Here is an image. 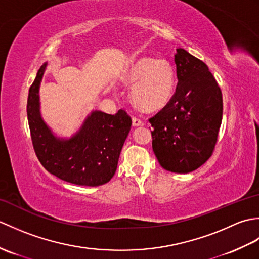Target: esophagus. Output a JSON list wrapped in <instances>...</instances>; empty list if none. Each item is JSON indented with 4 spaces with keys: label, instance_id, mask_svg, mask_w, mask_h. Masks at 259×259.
I'll use <instances>...</instances> for the list:
<instances>
[{
    "label": "esophagus",
    "instance_id": "esophagus-1",
    "mask_svg": "<svg viewBox=\"0 0 259 259\" xmlns=\"http://www.w3.org/2000/svg\"><path fill=\"white\" fill-rule=\"evenodd\" d=\"M133 124H134V126H139V125L144 124V122H142V121H141L139 118L134 117V118H133Z\"/></svg>",
    "mask_w": 259,
    "mask_h": 259
}]
</instances>
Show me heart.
<instances>
[{
	"instance_id": "obj_1",
	"label": "heart",
	"mask_w": 259,
	"mask_h": 259,
	"mask_svg": "<svg viewBox=\"0 0 259 259\" xmlns=\"http://www.w3.org/2000/svg\"><path fill=\"white\" fill-rule=\"evenodd\" d=\"M133 88V100L139 108L155 111L162 108L172 97L176 83L175 71L166 60L141 58L125 74Z\"/></svg>"
}]
</instances>
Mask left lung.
<instances>
[{
	"label": "left lung",
	"mask_w": 259,
	"mask_h": 259,
	"mask_svg": "<svg viewBox=\"0 0 259 259\" xmlns=\"http://www.w3.org/2000/svg\"><path fill=\"white\" fill-rule=\"evenodd\" d=\"M174 96L149 119L152 149L161 167L187 174L211 157L223 119V95L207 64L184 49L175 54Z\"/></svg>",
	"instance_id": "1"
}]
</instances>
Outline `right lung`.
<instances>
[{"instance_id": "right-lung-1", "label": "right lung", "mask_w": 259, "mask_h": 259, "mask_svg": "<svg viewBox=\"0 0 259 259\" xmlns=\"http://www.w3.org/2000/svg\"><path fill=\"white\" fill-rule=\"evenodd\" d=\"M47 67L38 69L27 97V120L38 161L49 172L79 186H101L113 177L124 140L130 131V115L93 111L79 133L69 140L56 138L40 115L38 87Z\"/></svg>"}]
</instances>
